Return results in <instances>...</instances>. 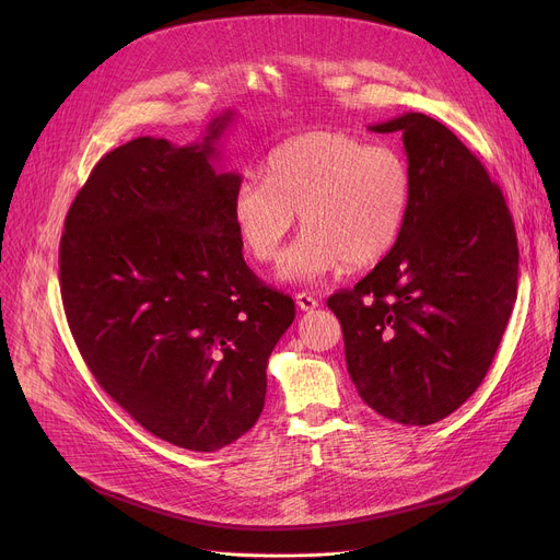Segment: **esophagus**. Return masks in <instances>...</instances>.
<instances>
[{
  "instance_id": "obj_1",
  "label": "esophagus",
  "mask_w": 560,
  "mask_h": 560,
  "mask_svg": "<svg viewBox=\"0 0 560 560\" xmlns=\"http://www.w3.org/2000/svg\"><path fill=\"white\" fill-rule=\"evenodd\" d=\"M295 300H298V306H300L302 311H313V308H317V300L311 295V292H298Z\"/></svg>"
}]
</instances>
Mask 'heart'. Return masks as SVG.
I'll return each instance as SVG.
<instances>
[{
    "mask_svg": "<svg viewBox=\"0 0 560 560\" xmlns=\"http://www.w3.org/2000/svg\"><path fill=\"white\" fill-rule=\"evenodd\" d=\"M413 203V174L390 144L334 129L292 136L265 161L262 179L245 176L231 197V220L256 262H275L285 235H304L283 260L285 279H317L386 258Z\"/></svg>",
    "mask_w": 560,
    "mask_h": 560,
    "instance_id": "obj_1",
    "label": "heart"
}]
</instances>
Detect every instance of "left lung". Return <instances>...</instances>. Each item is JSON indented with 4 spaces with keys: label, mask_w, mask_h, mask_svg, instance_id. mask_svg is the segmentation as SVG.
<instances>
[{
    "label": "left lung",
    "mask_w": 560,
    "mask_h": 560,
    "mask_svg": "<svg viewBox=\"0 0 560 560\" xmlns=\"http://www.w3.org/2000/svg\"><path fill=\"white\" fill-rule=\"evenodd\" d=\"M370 129L401 133L413 203L393 252L327 304L361 399L427 427L490 370L517 298V235L502 190L445 125L404 113Z\"/></svg>",
    "instance_id": "left-lung-1"
}]
</instances>
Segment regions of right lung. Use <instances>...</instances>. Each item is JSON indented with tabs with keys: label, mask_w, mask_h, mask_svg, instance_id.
<instances>
[{
	"label": "right lung",
	"mask_w": 560,
	"mask_h": 560,
	"mask_svg": "<svg viewBox=\"0 0 560 560\" xmlns=\"http://www.w3.org/2000/svg\"><path fill=\"white\" fill-rule=\"evenodd\" d=\"M142 136L108 152L77 192L61 238V298L106 395L165 443L215 452L258 420L268 359L295 319L290 295L243 258L231 220L241 176L215 142Z\"/></svg>",
	"instance_id": "1"
}]
</instances>
